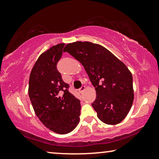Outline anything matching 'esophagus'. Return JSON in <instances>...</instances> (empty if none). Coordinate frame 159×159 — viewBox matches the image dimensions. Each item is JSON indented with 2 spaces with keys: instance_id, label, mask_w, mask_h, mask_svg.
<instances>
[{
  "instance_id": "obj_1",
  "label": "esophagus",
  "mask_w": 159,
  "mask_h": 159,
  "mask_svg": "<svg viewBox=\"0 0 159 159\" xmlns=\"http://www.w3.org/2000/svg\"><path fill=\"white\" fill-rule=\"evenodd\" d=\"M85 89V85H83L82 87L80 88V89H79V92H80V93H82L83 92V91H84Z\"/></svg>"
}]
</instances>
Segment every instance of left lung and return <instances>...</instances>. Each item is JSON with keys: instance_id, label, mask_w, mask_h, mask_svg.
Segmentation results:
<instances>
[{"instance_id": "obj_1", "label": "left lung", "mask_w": 159, "mask_h": 159, "mask_svg": "<svg viewBox=\"0 0 159 159\" xmlns=\"http://www.w3.org/2000/svg\"><path fill=\"white\" fill-rule=\"evenodd\" d=\"M64 52L84 66L96 90L92 106L99 119L108 125L121 122L134 99L133 76L125 64L107 48L91 42L69 43Z\"/></svg>"}]
</instances>
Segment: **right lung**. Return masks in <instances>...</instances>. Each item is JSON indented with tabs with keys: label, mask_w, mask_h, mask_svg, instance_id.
Instances as JSON below:
<instances>
[{
	"label": "right lung",
	"mask_w": 159,
	"mask_h": 159,
	"mask_svg": "<svg viewBox=\"0 0 159 159\" xmlns=\"http://www.w3.org/2000/svg\"><path fill=\"white\" fill-rule=\"evenodd\" d=\"M64 43L51 47L38 58L31 71L29 96L38 118L45 127L58 134H67L79 124L80 104L69 93L57 64Z\"/></svg>",
	"instance_id": "1"
}]
</instances>
